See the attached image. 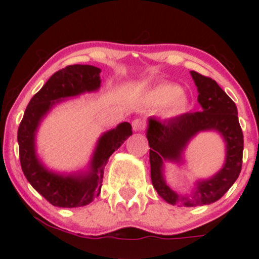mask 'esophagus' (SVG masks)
Segmentation results:
<instances>
[{
  "label": "esophagus",
  "instance_id": "obj_1",
  "mask_svg": "<svg viewBox=\"0 0 259 259\" xmlns=\"http://www.w3.org/2000/svg\"><path fill=\"white\" fill-rule=\"evenodd\" d=\"M132 125H133V129L135 130V132H142V130L145 129V121L142 119H140V118H136V119L133 120Z\"/></svg>",
  "mask_w": 259,
  "mask_h": 259
}]
</instances>
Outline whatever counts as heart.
Instances as JSON below:
<instances>
[{
  "label": "heart",
  "instance_id": "heart-1",
  "mask_svg": "<svg viewBox=\"0 0 259 259\" xmlns=\"http://www.w3.org/2000/svg\"><path fill=\"white\" fill-rule=\"evenodd\" d=\"M150 101L154 106H165L169 115H178L184 113L189 106L187 97L181 89L175 84H160L151 92Z\"/></svg>",
  "mask_w": 259,
  "mask_h": 259
}]
</instances>
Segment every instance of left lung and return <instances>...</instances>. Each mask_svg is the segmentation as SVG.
Instances as JSON below:
<instances>
[{"instance_id":"left-lung-1","label":"left lung","mask_w":259,"mask_h":259,"mask_svg":"<svg viewBox=\"0 0 259 259\" xmlns=\"http://www.w3.org/2000/svg\"><path fill=\"white\" fill-rule=\"evenodd\" d=\"M191 75L197 86L201 111L185 113L163 121L150 118L146 135L150 145L152 185L163 200L174 206L194 207L218 201L236 181L242 167L243 134L236 105L215 80L194 70ZM203 130H217L222 134L227 142V160L219 174L198 184L194 198H180L162 179V159L179 160L187 142Z\"/></svg>"}]
</instances>
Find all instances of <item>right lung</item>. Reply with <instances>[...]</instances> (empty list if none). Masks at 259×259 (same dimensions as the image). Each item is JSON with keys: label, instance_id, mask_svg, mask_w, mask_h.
I'll list each match as a JSON object with an SVG mask.
<instances>
[{"label": "right lung", "instance_id": "add662e5", "mask_svg": "<svg viewBox=\"0 0 259 259\" xmlns=\"http://www.w3.org/2000/svg\"><path fill=\"white\" fill-rule=\"evenodd\" d=\"M100 72V68L88 64L67 65L56 72L30 100L18 129L23 173L38 194L56 207H82L97 197L108 158L133 134L132 125L126 121L106 133L99 140L91 160V170L84 175L63 177L53 174L46 170L37 160L34 140L41 118L59 100L97 90L101 84Z\"/></svg>", "mask_w": 259, "mask_h": 259}]
</instances>
